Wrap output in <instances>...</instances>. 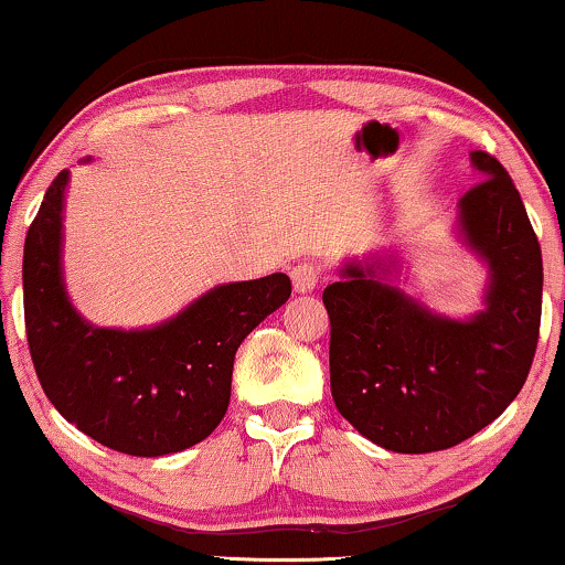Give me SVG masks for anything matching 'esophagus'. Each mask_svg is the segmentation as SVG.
<instances>
[{"label":"esophagus","instance_id":"34e87169","mask_svg":"<svg viewBox=\"0 0 565 565\" xmlns=\"http://www.w3.org/2000/svg\"><path fill=\"white\" fill-rule=\"evenodd\" d=\"M290 277H292V288H296V292H311L321 280V269L319 265H313V262L306 259V262H298V265L290 269Z\"/></svg>","mask_w":565,"mask_h":565}]
</instances>
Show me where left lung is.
I'll list each match as a JSON object with an SVG mask.
<instances>
[{
    "label": "left lung",
    "mask_w": 565,
    "mask_h": 565,
    "mask_svg": "<svg viewBox=\"0 0 565 565\" xmlns=\"http://www.w3.org/2000/svg\"><path fill=\"white\" fill-rule=\"evenodd\" d=\"M460 198V228L486 259V311L470 321L429 313L375 265H350L323 290L329 311L331 396L370 443L435 452L491 424L522 391L540 337L543 254L520 190L491 153Z\"/></svg>",
    "instance_id": "obj_1"
}]
</instances>
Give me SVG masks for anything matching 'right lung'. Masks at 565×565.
Masks as SVG:
<instances>
[{
	"mask_svg": "<svg viewBox=\"0 0 565 565\" xmlns=\"http://www.w3.org/2000/svg\"><path fill=\"white\" fill-rule=\"evenodd\" d=\"M68 169L30 223L22 254L25 331L45 396L66 422L110 450L159 458L218 427L246 334L290 298L282 273L218 285L172 321L143 331L89 327L61 277Z\"/></svg>",
	"mask_w": 565,
	"mask_h": 565,
	"instance_id": "1",
	"label": "right lung"
}]
</instances>
